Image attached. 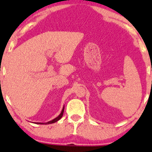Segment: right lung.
Instances as JSON below:
<instances>
[{"label":"right lung","instance_id":"1","mask_svg":"<svg viewBox=\"0 0 152 152\" xmlns=\"http://www.w3.org/2000/svg\"><path fill=\"white\" fill-rule=\"evenodd\" d=\"M64 108H63V109H62L61 112V114H59L58 116H57L56 118H53V120H51V121H49L46 122V123H41V122H36V124H53V123H55V122L58 121L59 119H61V118L62 116H63V114H64Z\"/></svg>","mask_w":152,"mask_h":152}]
</instances>
